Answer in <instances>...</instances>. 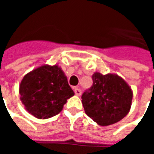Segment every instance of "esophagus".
Masks as SVG:
<instances>
[{
    "label": "esophagus",
    "instance_id": "1",
    "mask_svg": "<svg viewBox=\"0 0 154 154\" xmlns=\"http://www.w3.org/2000/svg\"><path fill=\"white\" fill-rule=\"evenodd\" d=\"M74 92H75V94H76L77 96H80L81 94H82V91H81L78 87H75V88H74Z\"/></svg>",
    "mask_w": 154,
    "mask_h": 154
}]
</instances>
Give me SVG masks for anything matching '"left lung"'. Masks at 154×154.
Masks as SVG:
<instances>
[{
  "label": "left lung",
  "instance_id": "8db88e82",
  "mask_svg": "<svg viewBox=\"0 0 154 154\" xmlns=\"http://www.w3.org/2000/svg\"><path fill=\"white\" fill-rule=\"evenodd\" d=\"M93 85L82 96L87 116L99 125L116 124L129 113L133 99L131 87L117 74L99 72L92 75Z\"/></svg>",
  "mask_w": 154,
  "mask_h": 154
}]
</instances>
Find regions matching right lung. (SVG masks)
<instances>
[{"instance_id": "add662e5", "label": "right lung", "mask_w": 154, "mask_h": 154, "mask_svg": "<svg viewBox=\"0 0 154 154\" xmlns=\"http://www.w3.org/2000/svg\"><path fill=\"white\" fill-rule=\"evenodd\" d=\"M20 100L37 119H48L61 112L74 92L58 65L44 64L25 75L20 84Z\"/></svg>"}]
</instances>
